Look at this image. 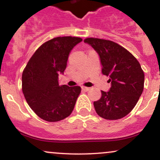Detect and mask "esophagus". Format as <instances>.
I'll return each instance as SVG.
<instances>
[{
    "label": "esophagus",
    "mask_w": 160,
    "mask_h": 160,
    "mask_svg": "<svg viewBox=\"0 0 160 160\" xmlns=\"http://www.w3.org/2000/svg\"><path fill=\"white\" fill-rule=\"evenodd\" d=\"M89 89H90V88H89V87H86V86H82V90H84V91H86V92L89 91Z\"/></svg>",
    "instance_id": "esophagus-1"
}]
</instances>
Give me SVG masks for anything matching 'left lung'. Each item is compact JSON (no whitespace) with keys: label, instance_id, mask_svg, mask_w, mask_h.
I'll return each instance as SVG.
<instances>
[{"label":"left lung","instance_id":"8db88e82","mask_svg":"<svg viewBox=\"0 0 160 160\" xmlns=\"http://www.w3.org/2000/svg\"><path fill=\"white\" fill-rule=\"evenodd\" d=\"M98 53L102 72L109 77V91H102L99 100L94 102L95 111L106 120L126 117L136 105L144 89V74L136 58L128 50L111 40L86 38Z\"/></svg>","mask_w":160,"mask_h":160}]
</instances>
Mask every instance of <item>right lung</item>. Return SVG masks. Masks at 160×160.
Here are the masks:
<instances>
[{
	"mask_svg": "<svg viewBox=\"0 0 160 160\" xmlns=\"http://www.w3.org/2000/svg\"><path fill=\"white\" fill-rule=\"evenodd\" d=\"M76 37H58L48 40L36 50L22 77V92L29 107L38 117L57 122L72 113L80 95V86L58 85L70 52L82 41Z\"/></svg>",
	"mask_w": 160,
	"mask_h": 160,
	"instance_id": "1",
	"label": "right lung"
}]
</instances>
